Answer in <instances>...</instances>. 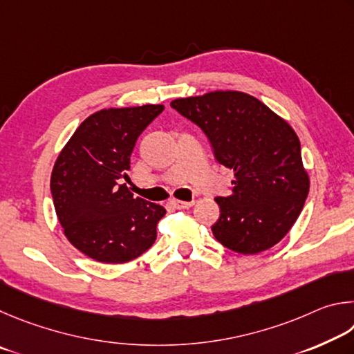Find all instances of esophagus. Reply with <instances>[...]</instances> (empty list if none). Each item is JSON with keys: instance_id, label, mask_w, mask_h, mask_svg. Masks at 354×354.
Returning <instances> with one entry per match:
<instances>
[{"instance_id": "1", "label": "esophagus", "mask_w": 354, "mask_h": 354, "mask_svg": "<svg viewBox=\"0 0 354 354\" xmlns=\"http://www.w3.org/2000/svg\"><path fill=\"white\" fill-rule=\"evenodd\" d=\"M172 205L176 207L177 209H187V208H191L194 205V201L191 202H183V201H172Z\"/></svg>"}]
</instances>
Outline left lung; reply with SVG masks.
Returning a JSON list of instances; mask_svg holds the SVG:
<instances>
[{
  "label": "left lung",
  "instance_id": "1",
  "mask_svg": "<svg viewBox=\"0 0 354 354\" xmlns=\"http://www.w3.org/2000/svg\"><path fill=\"white\" fill-rule=\"evenodd\" d=\"M207 135L218 163L234 172L232 193L216 197L212 227L222 245L243 255L274 247L295 224L309 193L301 146L289 124L259 99L214 91L171 102Z\"/></svg>",
  "mask_w": 354,
  "mask_h": 354
}]
</instances>
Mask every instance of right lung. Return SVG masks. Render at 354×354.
Here are the masks:
<instances>
[{
	"mask_svg": "<svg viewBox=\"0 0 354 354\" xmlns=\"http://www.w3.org/2000/svg\"><path fill=\"white\" fill-rule=\"evenodd\" d=\"M163 105L109 109L80 124L51 174V194L68 241L96 261L121 264L157 239L166 209L133 197L124 180L135 142Z\"/></svg>",
	"mask_w": 354,
	"mask_h": 354,
	"instance_id": "1",
	"label": "right lung"
}]
</instances>
